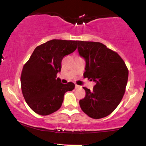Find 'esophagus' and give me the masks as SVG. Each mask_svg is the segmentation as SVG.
<instances>
[{"label":"esophagus","mask_w":146,"mask_h":146,"mask_svg":"<svg viewBox=\"0 0 146 146\" xmlns=\"http://www.w3.org/2000/svg\"><path fill=\"white\" fill-rule=\"evenodd\" d=\"M79 88H81V86H79V85H77V84H76V89H79Z\"/></svg>","instance_id":"34e87169"}]
</instances>
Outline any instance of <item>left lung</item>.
Instances as JSON below:
<instances>
[{"instance_id":"8db88e82","label":"left lung","mask_w":146,"mask_h":146,"mask_svg":"<svg viewBox=\"0 0 146 146\" xmlns=\"http://www.w3.org/2000/svg\"><path fill=\"white\" fill-rule=\"evenodd\" d=\"M80 56L85 60L84 78L95 82L92 91H86L79 103L83 111L98 119L108 116L117 107L125 94L128 70L116 52L100 42L78 41Z\"/></svg>"}]
</instances>
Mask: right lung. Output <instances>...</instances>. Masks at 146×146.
<instances>
[{"instance_id": "obj_1", "label": "right lung", "mask_w": 146, "mask_h": 146, "mask_svg": "<svg viewBox=\"0 0 146 146\" xmlns=\"http://www.w3.org/2000/svg\"><path fill=\"white\" fill-rule=\"evenodd\" d=\"M77 41L52 39L37 46L23 66L21 76L25 102L35 113L46 116L62 106L66 91L74 89L73 82L62 84L60 73L64 56L74 52Z\"/></svg>"}]
</instances>
